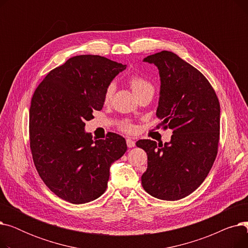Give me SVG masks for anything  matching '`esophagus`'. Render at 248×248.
<instances>
[{
	"label": "esophagus",
	"mask_w": 248,
	"mask_h": 248,
	"mask_svg": "<svg viewBox=\"0 0 248 248\" xmlns=\"http://www.w3.org/2000/svg\"><path fill=\"white\" fill-rule=\"evenodd\" d=\"M126 145L128 148H134L136 146V141L132 139H126Z\"/></svg>",
	"instance_id": "34e87169"
}]
</instances>
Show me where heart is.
<instances>
[{
  "label": "heart",
  "instance_id": "1",
  "mask_svg": "<svg viewBox=\"0 0 248 248\" xmlns=\"http://www.w3.org/2000/svg\"><path fill=\"white\" fill-rule=\"evenodd\" d=\"M129 85H131L133 91L135 93L136 95L144 93L146 90H154V87L152 85V83L147 80L146 78H144L142 76L140 75H133L131 78H129ZM114 89L115 86L113 83H110L107 86L106 90H104V93H103V101L104 103H109L112 99L113 93H114ZM122 128L124 129V132H132L134 131V127L132 124H129L127 123L124 124Z\"/></svg>",
  "mask_w": 248,
  "mask_h": 248
}]
</instances>
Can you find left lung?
Instances as JSON below:
<instances>
[{
	"instance_id": "1",
	"label": "left lung",
	"mask_w": 248,
	"mask_h": 248,
	"mask_svg": "<svg viewBox=\"0 0 248 248\" xmlns=\"http://www.w3.org/2000/svg\"><path fill=\"white\" fill-rule=\"evenodd\" d=\"M159 69L161 89L157 116L171 128L169 142L140 140L148 155L141 185L153 197L175 201L196 190L216 159L220 135V104L207 78L170 51L144 59Z\"/></svg>"
}]
</instances>
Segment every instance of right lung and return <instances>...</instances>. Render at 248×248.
<instances>
[{"label":"right lung","instance_id":"add662e5","mask_svg":"<svg viewBox=\"0 0 248 248\" xmlns=\"http://www.w3.org/2000/svg\"><path fill=\"white\" fill-rule=\"evenodd\" d=\"M126 65L99 55H78L51 70L38 85L29 109L30 149L45 185L72 204L107 190L109 168L126 152L125 140L108 133L93 140L85 122L103 108V93Z\"/></svg>","mask_w":248,"mask_h":248}]
</instances>
